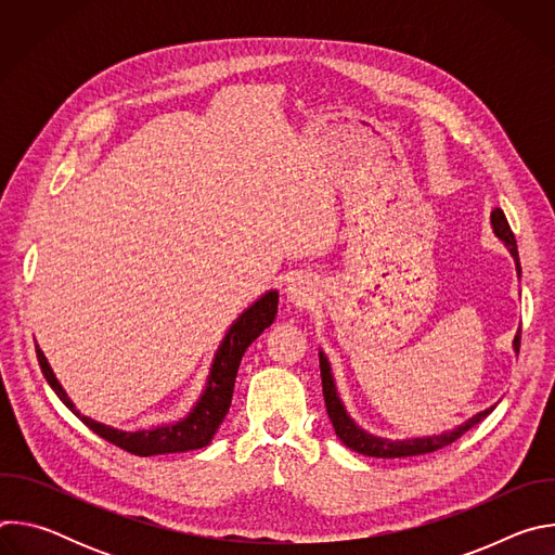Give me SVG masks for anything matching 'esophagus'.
Segmentation results:
<instances>
[{
  "instance_id": "34e87169",
  "label": "esophagus",
  "mask_w": 555,
  "mask_h": 555,
  "mask_svg": "<svg viewBox=\"0 0 555 555\" xmlns=\"http://www.w3.org/2000/svg\"><path fill=\"white\" fill-rule=\"evenodd\" d=\"M285 292H287V298L294 300V302H307V300H311V296H313L311 285L305 283V281H300V279H298V281H292Z\"/></svg>"
}]
</instances>
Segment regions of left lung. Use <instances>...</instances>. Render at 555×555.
Returning <instances> with one entry per match:
<instances>
[{"label":"left lung","mask_w":555,"mask_h":555,"mask_svg":"<svg viewBox=\"0 0 555 555\" xmlns=\"http://www.w3.org/2000/svg\"><path fill=\"white\" fill-rule=\"evenodd\" d=\"M492 228L494 234L499 240L507 246L509 255L516 261V272L520 274V259H518V248H516V240H514V232L507 223V217L501 208L492 210ZM520 349V330L514 338V351L518 356ZM321 358V377H323V395H325V406H327V415L334 424V430L338 435V439L351 448L358 454L364 456H377V459H402V456H417V454H426V452H435L443 446H450L452 441H456L463 433H467L472 426H477L481 420H486L492 409H486L483 413H477L474 417H469L467 422H463L461 426H456L454 430L441 433V435H433V437H415V439H386V437H375L371 433H366L364 428H360L347 413L343 400L338 398V390H336V382L332 375V364L327 360V356L323 351H319Z\"/></svg>","instance_id":"8db88e82"}]
</instances>
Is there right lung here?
I'll return each instance as SVG.
<instances>
[{"label":"right lung","mask_w":555,"mask_h":555,"mask_svg":"<svg viewBox=\"0 0 555 555\" xmlns=\"http://www.w3.org/2000/svg\"><path fill=\"white\" fill-rule=\"evenodd\" d=\"M276 309H279V292L276 289L266 292L257 302H253L240 315V319L230 325L228 334L223 336V340L215 353V360L210 364L206 386L199 395V400L191 409V413L186 417H182L180 422L163 424L155 428L120 430V428L101 424V422L83 415L81 411H76V406L67 398V392L59 384L56 375L52 373V369L39 347H37V360H39V366H41L48 384L59 395V400L99 437L107 439L109 443H114L131 454H138V456L189 452V450L206 448L212 441L217 428L221 426V422L230 409L234 379H236V371H240L242 358H244L246 349L274 323Z\"/></svg>","instance_id":"obj_1"}]
</instances>
